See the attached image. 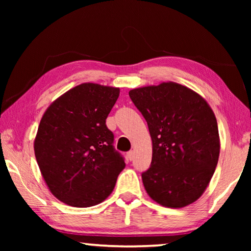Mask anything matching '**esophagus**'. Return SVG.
<instances>
[{
	"instance_id": "obj_1",
	"label": "esophagus",
	"mask_w": 251,
	"mask_h": 251,
	"mask_svg": "<svg viewBox=\"0 0 251 251\" xmlns=\"http://www.w3.org/2000/svg\"><path fill=\"white\" fill-rule=\"evenodd\" d=\"M127 157H128L129 160H131V159L134 158V152H133V151H129L128 152H127Z\"/></svg>"
}]
</instances>
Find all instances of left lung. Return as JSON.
Returning <instances> with one entry per match:
<instances>
[{
  "instance_id": "1",
  "label": "left lung",
  "mask_w": 251,
  "mask_h": 251,
  "mask_svg": "<svg viewBox=\"0 0 251 251\" xmlns=\"http://www.w3.org/2000/svg\"><path fill=\"white\" fill-rule=\"evenodd\" d=\"M129 97L146 120L152 142L151 166L142 173L147 194L169 208L197 201L218 163L212 109L197 93L172 82L135 88Z\"/></svg>"
}]
</instances>
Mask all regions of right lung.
I'll return each instance as SVG.
<instances>
[{
  "instance_id": "add662e5",
  "label": "right lung",
  "mask_w": 251,
  "mask_h": 251,
  "mask_svg": "<svg viewBox=\"0 0 251 251\" xmlns=\"http://www.w3.org/2000/svg\"><path fill=\"white\" fill-rule=\"evenodd\" d=\"M120 88L84 83L62 95L46 109L34 151L49 188L73 207H91L107 198L125 167L114 147L106 118Z\"/></svg>"
}]
</instances>
